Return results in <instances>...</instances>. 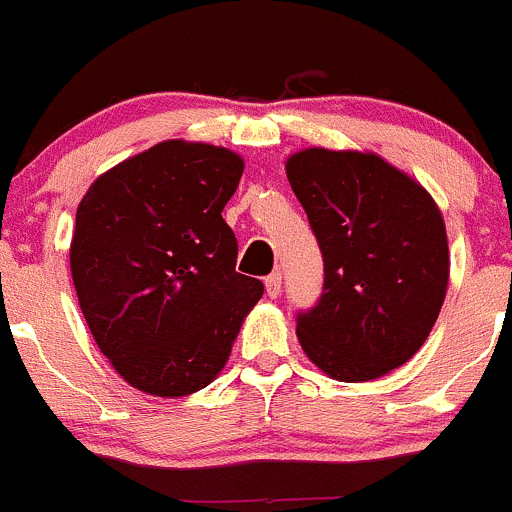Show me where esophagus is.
Listing matches in <instances>:
<instances>
[{"label": "esophagus", "mask_w": 512, "mask_h": 512, "mask_svg": "<svg viewBox=\"0 0 512 512\" xmlns=\"http://www.w3.org/2000/svg\"><path fill=\"white\" fill-rule=\"evenodd\" d=\"M265 288L270 298H278L280 290H283V272H272V275H267Z\"/></svg>", "instance_id": "34e87169"}]
</instances>
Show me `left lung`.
<instances>
[{"label":"left lung","mask_w":512,"mask_h":512,"mask_svg":"<svg viewBox=\"0 0 512 512\" xmlns=\"http://www.w3.org/2000/svg\"><path fill=\"white\" fill-rule=\"evenodd\" d=\"M323 252V293L298 313L305 356L331 379L407 364L450 283L444 219L429 191L376 154L305 148L285 164Z\"/></svg>","instance_id":"1"}]
</instances>
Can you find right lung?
<instances>
[{
  "instance_id": "right-lung-1",
  "label": "right lung",
  "mask_w": 512,
  "mask_h": 512,
  "mask_svg": "<svg viewBox=\"0 0 512 512\" xmlns=\"http://www.w3.org/2000/svg\"><path fill=\"white\" fill-rule=\"evenodd\" d=\"M245 161L209 143L164 141L90 184L70 270L95 343L138 391L186 396L217 379L262 283L234 270L222 219Z\"/></svg>"
}]
</instances>
